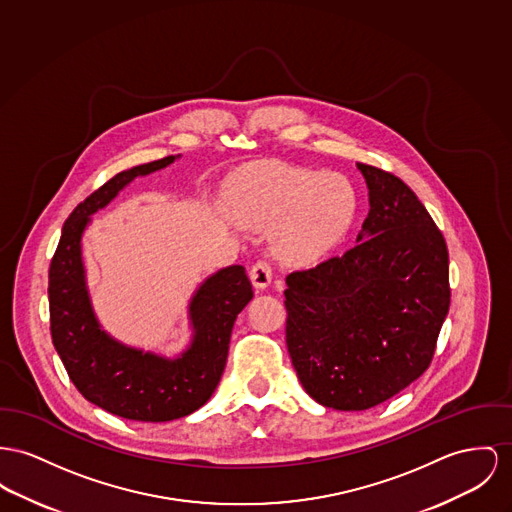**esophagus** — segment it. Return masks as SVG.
<instances>
[{"label":"esophagus","mask_w":512,"mask_h":512,"mask_svg":"<svg viewBox=\"0 0 512 512\" xmlns=\"http://www.w3.org/2000/svg\"><path fill=\"white\" fill-rule=\"evenodd\" d=\"M250 281L256 289H266L272 283V266L266 260H260L250 270Z\"/></svg>","instance_id":"esophagus-1"}]
</instances>
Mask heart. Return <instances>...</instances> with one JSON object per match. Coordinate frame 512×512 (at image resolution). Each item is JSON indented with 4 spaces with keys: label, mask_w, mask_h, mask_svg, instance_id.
<instances>
[{
    "label": "heart",
    "mask_w": 512,
    "mask_h": 512,
    "mask_svg": "<svg viewBox=\"0 0 512 512\" xmlns=\"http://www.w3.org/2000/svg\"><path fill=\"white\" fill-rule=\"evenodd\" d=\"M357 209L353 184L340 172L268 167L237 178L227 194L229 215L246 227L272 231L281 262L305 266L347 233Z\"/></svg>",
    "instance_id": "heart-1"
}]
</instances>
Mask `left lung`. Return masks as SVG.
<instances>
[{
    "label": "left lung",
    "instance_id": "obj_1",
    "mask_svg": "<svg viewBox=\"0 0 512 512\" xmlns=\"http://www.w3.org/2000/svg\"><path fill=\"white\" fill-rule=\"evenodd\" d=\"M369 217L357 244L287 275L285 341L308 396L363 411L423 375L450 307L443 233L392 172L357 163Z\"/></svg>",
    "mask_w": 512,
    "mask_h": 512
}]
</instances>
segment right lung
Returning a JSON list of instances; mask_svg holds the SVG:
<instances>
[{
  "mask_svg": "<svg viewBox=\"0 0 512 512\" xmlns=\"http://www.w3.org/2000/svg\"><path fill=\"white\" fill-rule=\"evenodd\" d=\"M174 159L169 155L118 172L77 205L64 223L48 273L52 343L71 382L91 404L134 421H172L204 406L225 371L233 324L254 295L242 266L205 279L190 303L194 338L176 359L143 353L101 330L85 285L81 235L91 215L126 184Z\"/></svg>",
  "mask_w": 512,
  "mask_h": 512,
  "instance_id": "1",
  "label": "right lung"
}]
</instances>
